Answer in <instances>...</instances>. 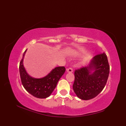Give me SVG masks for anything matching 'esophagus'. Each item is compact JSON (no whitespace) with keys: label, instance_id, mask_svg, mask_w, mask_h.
<instances>
[{"label":"esophagus","instance_id":"1","mask_svg":"<svg viewBox=\"0 0 126 126\" xmlns=\"http://www.w3.org/2000/svg\"><path fill=\"white\" fill-rule=\"evenodd\" d=\"M66 71H67V72L69 73H73V69H72L71 68H69L66 69Z\"/></svg>","mask_w":126,"mask_h":126}]
</instances>
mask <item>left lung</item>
Wrapping results in <instances>:
<instances>
[{"instance_id": "obj_1", "label": "left lung", "mask_w": 126, "mask_h": 126, "mask_svg": "<svg viewBox=\"0 0 126 126\" xmlns=\"http://www.w3.org/2000/svg\"><path fill=\"white\" fill-rule=\"evenodd\" d=\"M107 57L104 52L94 56L87 66L75 71L73 90L81 100L95 97L105 87L109 73Z\"/></svg>"}]
</instances>
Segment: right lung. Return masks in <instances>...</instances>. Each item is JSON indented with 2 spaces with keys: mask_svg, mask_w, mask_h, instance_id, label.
<instances>
[{
  "mask_svg": "<svg viewBox=\"0 0 126 126\" xmlns=\"http://www.w3.org/2000/svg\"><path fill=\"white\" fill-rule=\"evenodd\" d=\"M27 50L23 55L19 64V73L22 84L25 90L34 97L45 98L49 97L55 89L61 77L64 74L65 68L64 66L56 67L47 76L36 79L29 75L23 65V60Z\"/></svg>",
  "mask_w": 126,
  "mask_h": 126,
  "instance_id": "add662e5",
  "label": "right lung"
}]
</instances>
